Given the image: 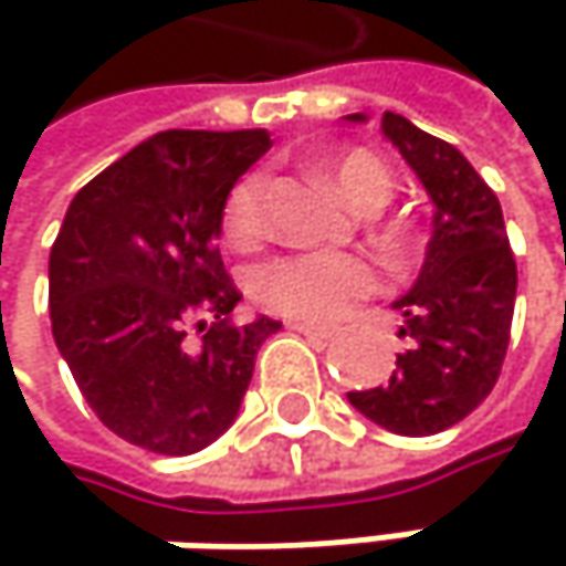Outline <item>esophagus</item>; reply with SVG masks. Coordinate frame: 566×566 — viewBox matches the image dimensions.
I'll return each instance as SVG.
<instances>
[{"label": "esophagus", "mask_w": 566, "mask_h": 566, "mask_svg": "<svg viewBox=\"0 0 566 566\" xmlns=\"http://www.w3.org/2000/svg\"><path fill=\"white\" fill-rule=\"evenodd\" d=\"M284 324H287V331H297V334L314 337V340H324V344L337 337L334 327H321V324H307V321H284Z\"/></svg>", "instance_id": "esophagus-1"}]
</instances>
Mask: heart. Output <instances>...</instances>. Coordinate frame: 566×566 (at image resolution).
Returning <instances> with one entry per match:
<instances>
[{
    "label": "heart",
    "instance_id": "b5f03b06",
    "mask_svg": "<svg viewBox=\"0 0 566 566\" xmlns=\"http://www.w3.org/2000/svg\"><path fill=\"white\" fill-rule=\"evenodd\" d=\"M327 167L347 199L357 206L387 202L394 179L387 167L367 150H337L327 157ZM222 235L232 249L252 252L269 242V179L262 170H249L232 182L222 199ZM384 282L377 259L360 252H294L279 255L252 272V294L265 311H275L291 321H337L357 301L370 297Z\"/></svg>",
    "mask_w": 566,
    "mask_h": 566
}]
</instances>
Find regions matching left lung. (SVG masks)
Segmentation results:
<instances>
[{
	"label": "left lung",
	"mask_w": 566,
	"mask_h": 566,
	"mask_svg": "<svg viewBox=\"0 0 566 566\" xmlns=\"http://www.w3.org/2000/svg\"><path fill=\"white\" fill-rule=\"evenodd\" d=\"M384 134L422 179L436 216L419 282L396 301L409 350L396 354L384 387L347 399L390 432L432 436L462 422L495 390L509 354L517 265L499 196L452 144L390 111Z\"/></svg>",
	"instance_id": "obj_1"
}]
</instances>
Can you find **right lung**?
Masks as SVG:
<instances>
[{"mask_svg": "<svg viewBox=\"0 0 566 566\" xmlns=\"http://www.w3.org/2000/svg\"><path fill=\"white\" fill-rule=\"evenodd\" d=\"M269 147V130H164L97 172L57 229V350L97 419L147 452L222 436L282 327L232 321L242 291L219 255L222 199Z\"/></svg>", "mask_w": 566, "mask_h": 566, "instance_id": "obj_1", "label": "right lung"}]
</instances>
